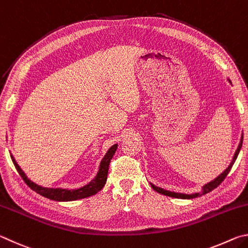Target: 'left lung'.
<instances>
[{"mask_svg": "<svg viewBox=\"0 0 248 248\" xmlns=\"http://www.w3.org/2000/svg\"><path fill=\"white\" fill-rule=\"evenodd\" d=\"M229 82L231 83L230 79H229ZM242 143H243V133H242V137H241L240 144H238V148H237V150H236V152H235L234 156H233V159H232V162H231V164L229 165L228 169H226V170L223 171V173L217 176V177L216 179H213V180H211V182H210V183L205 184L204 186L202 187V190H201L200 192H196V194L187 195V194H180V192H175V191L165 190V189H163V188H161V187H156V186H155V185H153V184H151V186H152L153 189H154L155 191H157L158 194H162V195H165V196H169V197H173V198L194 199V198H197V197H200V196H202V195L208 194V192L212 191L213 189H216V188H217V186H219V185L225 179L226 176H228V174L230 173V170H231V169H232V166H233V164L235 163V161H236L238 153H240L241 148H242Z\"/></svg>", "mask_w": 248, "mask_h": 248, "instance_id": "obj_1", "label": "left lung"}]
</instances>
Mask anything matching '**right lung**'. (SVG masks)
I'll list each match as a JSON object with an SVG mask.
<instances>
[{"label":"right lung","mask_w":248,"mask_h":248,"mask_svg":"<svg viewBox=\"0 0 248 248\" xmlns=\"http://www.w3.org/2000/svg\"><path fill=\"white\" fill-rule=\"evenodd\" d=\"M117 146H118V144H114L107 151L106 155H105L102 159V162H100L99 170L97 171V175L95 176V178L93 180H91V182L87 185H85V186L78 188V189L47 188V187L40 186V185H37L33 182H31V179H28L26 174L24 173L22 169H20L19 165L17 164V162L15 161V158L12 154H11V158L12 161H13L16 170L18 171V174L20 175V177H22L24 179V182L26 183L33 191H36L37 194H39L41 196L46 197V198L51 199L54 201H74V200L87 198V197L93 196L95 194H97L99 190H102V188L105 186V184H106V180H107L109 163H110V159L112 158V156H114V154L117 150Z\"/></svg>","instance_id":"right-lung-1"}]
</instances>
